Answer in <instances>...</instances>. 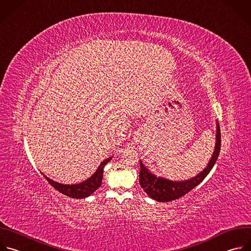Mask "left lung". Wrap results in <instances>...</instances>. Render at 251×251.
<instances>
[{
  "label": "left lung",
  "instance_id": "8db88e82",
  "mask_svg": "<svg viewBox=\"0 0 251 251\" xmlns=\"http://www.w3.org/2000/svg\"><path fill=\"white\" fill-rule=\"evenodd\" d=\"M217 141L215 146L214 154L207 166V168L204 169L203 172L197 175L196 177L182 181V182H173L170 180H166L164 178H157L153 174L149 173V171L143 166L142 162L140 163V171H139V184L141 188L144 189L146 194L152 198L153 200H156L158 202H170L177 200L187 193H189L191 190H193L196 186H198L201 183L207 175L210 173V171L213 169L221 150V128L219 123L217 124Z\"/></svg>",
  "mask_w": 251,
  "mask_h": 251
}]
</instances>
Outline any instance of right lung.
Returning a JSON list of instances; mask_svg holds the SVG:
<instances>
[{
	"label": "right lung",
	"mask_w": 251,
	"mask_h": 251,
	"mask_svg": "<svg viewBox=\"0 0 251 251\" xmlns=\"http://www.w3.org/2000/svg\"><path fill=\"white\" fill-rule=\"evenodd\" d=\"M112 159V157L104 160L101 165H100L97 169V171L86 181L80 183V184H75V185H63L59 184L57 182H54L53 180L47 178L45 175L43 177L47 180V182L51 185L54 189H56L58 192L71 197V198H76V199H83L91 194H93L100 186L102 185V179H103V173H104V167L106 164Z\"/></svg>",
	"instance_id": "obj_1"
}]
</instances>
